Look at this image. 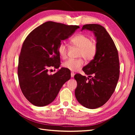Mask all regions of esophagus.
Here are the masks:
<instances>
[{"instance_id":"34e87169","label":"esophagus","mask_w":135,"mask_h":135,"mask_svg":"<svg viewBox=\"0 0 135 135\" xmlns=\"http://www.w3.org/2000/svg\"><path fill=\"white\" fill-rule=\"evenodd\" d=\"M74 75H75V74H74V73H73V72H72V73H71V76L72 77V78H73V77L74 76Z\"/></svg>"}]
</instances>
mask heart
Wrapping results in <instances>:
<instances>
[{"label": "heart", "instance_id": "b5f03b06", "mask_svg": "<svg viewBox=\"0 0 135 135\" xmlns=\"http://www.w3.org/2000/svg\"><path fill=\"white\" fill-rule=\"evenodd\" d=\"M72 45L79 49V57H82L86 60H92L97 51L96 45L91 41L88 36L83 34H79L71 39ZM68 46L65 42L60 43L58 47V52L60 57L65 59L67 56ZM84 65V61L81 59H70L63 63V67L71 71H77Z\"/></svg>", "mask_w": 135, "mask_h": 135}]
</instances>
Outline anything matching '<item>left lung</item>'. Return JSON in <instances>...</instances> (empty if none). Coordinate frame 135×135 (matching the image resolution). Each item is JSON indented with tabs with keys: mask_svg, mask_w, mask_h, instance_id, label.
<instances>
[{
	"mask_svg": "<svg viewBox=\"0 0 135 135\" xmlns=\"http://www.w3.org/2000/svg\"><path fill=\"white\" fill-rule=\"evenodd\" d=\"M92 31L96 41L97 51L93 59L82 68L91 78L76 74L75 95L78 102L89 109L101 107L113 94L119 76L118 51L113 40L105 28L99 24H86L81 31Z\"/></svg>",
	"mask_w": 135,
	"mask_h": 135,
	"instance_id": "obj_1",
	"label": "left lung"
}]
</instances>
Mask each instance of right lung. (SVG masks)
Wrapping results in <instances>:
<instances>
[{"label": "right lung", "instance_id": "right-lung-1", "mask_svg": "<svg viewBox=\"0 0 135 135\" xmlns=\"http://www.w3.org/2000/svg\"><path fill=\"white\" fill-rule=\"evenodd\" d=\"M78 28V25L48 21L34 29L25 39L18 59V76L22 93L33 105L50 104L71 78V72L66 68H61L53 75L48 74V69L60 67L59 46Z\"/></svg>", "mask_w": 135, "mask_h": 135}]
</instances>
